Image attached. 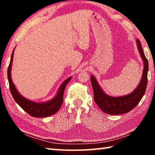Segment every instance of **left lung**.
Segmentation results:
<instances>
[{
  "label": "left lung",
  "instance_id": "left-lung-1",
  "mask_svg": "<svg viewBox=\"0 0 155 155\" xmlns=\"http://www.w3.org/2000/svg\"><path fill=\"white\" fill-rule=\"evenodd\" d=\"M137 49L143 61V70L140 83L132 92L121 96H111L107 94L103 90L96 78L91 76V82L94 90V101L102 111L109 115H120L130 111L137 105L145 94L148 83V62L146 58L139 40L136 41Z\"/></svg>",
  "mask_w": 155,
  "mask_h": 155
}]
</instances>
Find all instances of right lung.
Masks as SVG:
<instances>
[{
	"mask_svg": "<svg viewBox=\"0 0 155 155\" xmlns=\"http://www.w3.org/2000/svg\"><path fill=\"white\" fill-rule=\"evenodd\" d=\"M14 50L15 48L12 52L11 60H10L8 70H7V77H8L9 83L10 91L15 103L27 114L34 117H46L56 114L63 103V101H64L63 96H64L65 88L68 82L72 79V77L65 79L59 86L55 96L48 101L39 103V102H35L26 98L22 95H21V94L18 91L12 78L11 72Z\"/></svg>",
	"mask_w": 155,
	"mask_h": 155,
	"instance_id": "1",
	"label": "right lung"
}]
</instances>
